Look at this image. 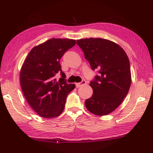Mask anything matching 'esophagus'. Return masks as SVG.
<instances>
[{
	"instance_id": "esophagus-1",
	"label": "esophagus",
	"mask_w": 153,
	"mask_h": 153,
	"mask_svg": "<svg viewBox=\"0 0 153 153\" xmlns=\"http://www.w3.org/2000/svg\"><path fill=\"white\" fill-rule=\"evenodd\" d=\"M86 81H84V80H83L82 82H79V83H76V87L77 88H79V87H80V86H83V85H86Z\"/></svg>"
}]
</instances>
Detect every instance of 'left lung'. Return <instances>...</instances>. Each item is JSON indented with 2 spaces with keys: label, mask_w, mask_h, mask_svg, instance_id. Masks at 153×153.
I'll use <instances>...</instances> for the list:
<instances>
[{
  "label": "left lung",
  "mask_w": 153,
  "mask_h": 153,
  "mask_svg": "<svg viewBox=\"0 0 153 153\" xmlns=\"http://www.w3.org/2000/svg\"><path fill=\"white\" fill-rule=\"evenodd\" d=\"M77 44L91 68L99 71L90 82L93 94L85 101V106L94 115H108L122 103L130 88L128 56L120 45L107 39L85 38L77 40Z\"/></svg>",
  "instance_id": "obj_1"
}]
</instances>
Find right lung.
<instances>
[{
  "label": "right lung",
  "instance_id": "right-lung-1",
  "mask_svg": "<svg viewBox=\"0 0 153 153\" xmlns=\"http://www.w3.org/2000/svg\"><path fill=\"white\" fill-rule=\"evenodd\" d=\"M76 40L51 38L33 47L20 70V84L27 102L42 117L54 118L61 115L66 98L75 88L67 84L59 63L62 56L76 45ZM62 78L56 81L55 75Z\"/></svg>",
  "mask_w": 153,
  "mask_h": 153
}]
</instances>
